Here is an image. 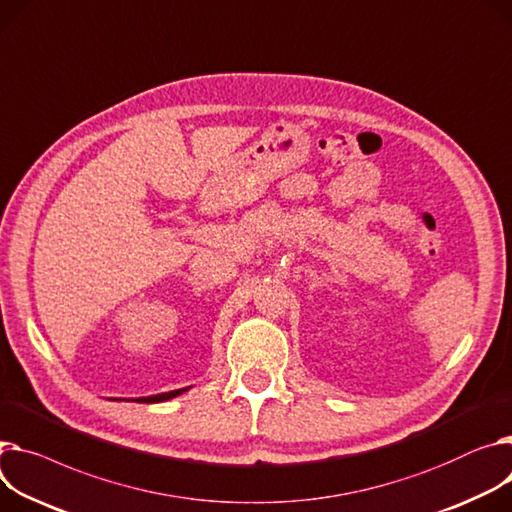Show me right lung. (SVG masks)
Returning a JSON list of instances; mask_svg holds the SVG:
<instances>
[{"mask_svg":"<svg viewBox=\"0 0 512 512\" xmlns=\"http://www.w3.org/2000/svg\"><path fill=\"white\" fill-rule=\"evenodd\" d=\"M187 389H189V387H185V389H177V391H168V393H160V395H152V397H138L135 401H138V403H158V401L173 399V397H177V395L185 393Z\"/></svg>","mask_w":512,"mask_h":512,"instance_id":"add662e5","label":"right lung"}]
</instances>
